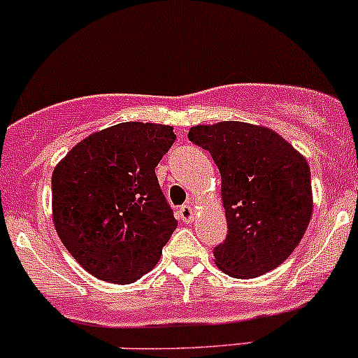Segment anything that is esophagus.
<instances>
[{"label":"esophagus","mask_w":358,"mask_h":358,"mask_svg":"<svg viewBox=\"0 0 358 358\" xmlns=\"http://www.w3.org/2000/svg\"><path fill=\"white\" fill-rule=\"evenodd\" d=\"M178 216L183 220L185 223H190L194 220V216H196V211H194V208L190 204H185L182 206V208L178 209Z\"/></svg>","instance_id":"obj_1"}]
</instances>
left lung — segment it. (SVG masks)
Instances as JSON below:
<instances>
[{
	"label": "left lung",
	"instance_id": "obj_1",
	"mask_svg": "<svg viewBox=\"0 0 358 358\" xmlns=\"http://www.w3.org/2000/svg\"><path fill=\"white\" fill-rule=\"evenodd\" d=\"M189 140L211 154L222 175L229 232L215 249L216 266L239 279L279 266L312 218L306 159L273 129L241 121L192 126Z\"/></svg>",
	"mask_w": 358,
	"mask_h": 358
}]
</instances>
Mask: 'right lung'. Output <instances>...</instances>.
I'll return each instance as SVG.
<instances>
[{
    "mask_svg": "<svg viewBox=\"0 0 358 358\" xmlns=\"http://www.w3.org/2000/svg\"><path fill=\"white\" fill-rule=\"evenodd\" d=\"M175 140L173 126L119 122L76 143L53 169V225L96 279L131 284L157 265L178 222L154 169Z\"/></svg>",
    "mask_w": 358,
    "mask_h": 358,
    "instance_id": "add662e5",
    "label": "right lung"
}]
</instances>
